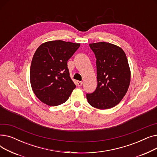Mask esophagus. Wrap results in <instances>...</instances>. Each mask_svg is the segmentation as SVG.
<instances>
[{
    "label": "esophagus",
    "instance_id": "34e87169",
    "mask_svg": "<svg viewBox=\"0 0 157 157\" xmlns=\"http://www.w3.org/2000/svg\"><path fill=\"white\" fill-rule=\"evenodd\" d=\"M77 85H78V86H81L83 85V82H82V81H77Z\"/></svg>",
    "mask_w": 157,
    "mask_h": 157
}]
</instances>
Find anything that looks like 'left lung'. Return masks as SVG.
<instances>
[{"label":"left lung","mask_w":157,"mask_h":157,"mask_svg":"<svg viewBox=\"0 0 157 157\" xmlns=\"http://www.w3.org/2000/svg\"><path fill=\"white\" fill-rule=\"evenodd\" d=\"M96 57L97 87L86 94L90 105L108 109L119 104L128 89L131 72L125 53L115 44L99 42L89 44Z\"/></svg>","instance_id":"1"}]
</instances>
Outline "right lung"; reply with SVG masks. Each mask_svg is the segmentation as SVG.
<instances>
[{
  "mask_svg": "<svg viewBox=\"0 0 157 157\" xmlns=\"http://www.w3.org/2000/svg\"><path fill=\"white\" fill-rule=\"evenodd\" d=\"M79 43L61 40L41 44L33 56L30 81L36 96L45 104L60 105L67 101L75 84L69 76L67 61Z\"/></svg>",
  "mask_w": 157,
  "mask_h": 157,
  "instance_id": "right-lung-1",
  "label": "right lung"
}]
</instances>
